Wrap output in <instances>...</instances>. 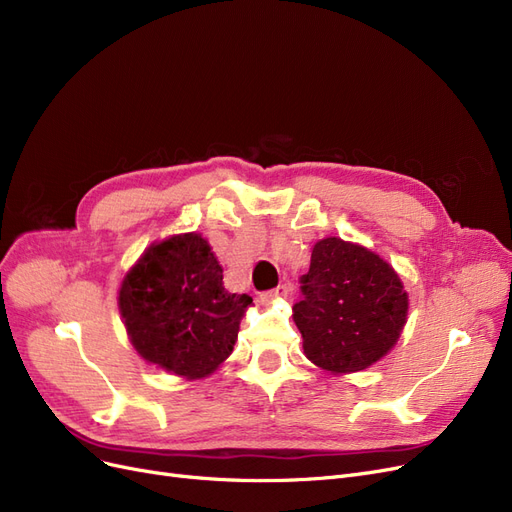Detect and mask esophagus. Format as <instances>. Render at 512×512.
Instances as JSON below:
<instances>
[{"instance_id": "34e87169", "label": "esophagus", "mask_w": 512, "mask_h": 512, "mask_svg": "<svg viewBox=\"0 0 512 512\" xmlns=\"http://www.w3.org/2000/svg\"><path fill=\"white\" fill-rule=\"evenodd\" d=\"M289 287L287 285H278L276 289H270V291H263L259 293V301H263V304H270V301L274 299H280V297H287L289 295Z\"/></svg>"}]
</instances>
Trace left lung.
Listing matches in <instances>:
<instances>
[{"label": "left lung", "mask_w": 512, "mask_h": 512, "mask_svg": "<svg viewBox=\"0 0 512 512\" xmlns=\"http://www.w3.org/2000/svg\"><path fill=\"white\" fill-rule=\"evenodd\" d=\"M299 282L304 297L293 306V320L306 356L320 369L363 371L401 337L409 308L403 282L365 246L318 240Z\"/></svg>", "instance_id": "8db88e82"}]
</instances>
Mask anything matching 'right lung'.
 <instances>
[{
    "label": "right lung",
    "mask_w": 512,
    "mask_h": 512,
    "mask_svg": "<svg viewBox=\"0 0 512 512\" xmlns=\"http://www.w3.org/2000/svg\"><path fill=\"white\" fill-rule=\"evenodd\" d=\"M249 295L227 293L208 242L192 232L151 244L124 276L118 306L147 363L198 380L232 354Z\"/></svg>",
    "instance_id": "obj_1"
}]
</instances>
